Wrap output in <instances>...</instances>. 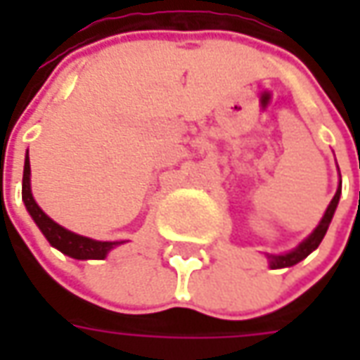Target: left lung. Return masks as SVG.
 I'll return each mask as SVG.
<instances>
[{
	"label": "left lung",
	"mask_w": 360,
	"mask_h": 360,
	"mask_svg": "<svg viewBox=\"0 0 360 360\" xmlns=\"http://www.w3.org/2000/svg\"><path fill=\"white\" fill-rule=\"evenodd\" d=\"M337 168H339V166H337ZM340 188H342V182H339V188H337V192H335V196H333L330 204L326 206L325 214H323V218H321L319 226L312 230L311 234H309L304 240L300 242L297 248H292V250H288V252H283V255H269V252L264 255L266 256V260H269L270 269H288V266H295L297 262L304 260L307 256L311 255L312 250H316V248H319V244H321L323 238H325L326 230H328V224H330V220H333V216H335V210H337V206H339Z\"/></svg>",
	"instance_id": "obj_1"
}]
</instances>
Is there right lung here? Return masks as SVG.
I'll list each match as a JSON object with an SVG mask.
<instances>
[{
	"mask_svg": "<svg viewBox=\"0 0 360 360\" xmlns=\"http://www.w3.org/2000/svg\"><path fill=\"white\" fill-rule=\"evenodd\" d=\"M21 198L27 208L30 216L34 218L37 229L41 230V234L48 238V242L58 248L60 252L68 255L70 258L76 260H104L110 255V250H114L116 246L124 244L128 240H94L88 236L76 234L72 230L60 226L56 220H51L34 200L32 194V168H30V154H25V164H23V182H21Z\"/></svg>",
	"mask_w": 360,
	"mask_h": 360,
	"instance_id": "add662e5",
	"label": "right lung"
}]
</instances>
